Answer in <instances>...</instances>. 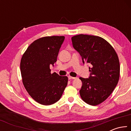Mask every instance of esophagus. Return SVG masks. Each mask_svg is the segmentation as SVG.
<instances>
[{"instance_id": "esophagus-1", "label": "esophagus", "mask_w": 131, "mask_h": 131, "mask_svg": "<svg viewBox=\"0 0 131 131\" xmlns=\"http://www.w3.org/2000/svg\"><path fill=\"white\" fill-rule=\"evenodd\" d=\"M68 79H69V80H72V79H76V77H72V76H68Z\"/></svg>"}]
</instances>
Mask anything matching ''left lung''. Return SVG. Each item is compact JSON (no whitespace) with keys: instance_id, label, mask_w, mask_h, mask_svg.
I'll return each mask as SVG.
<instances>
[{"instance_id":"left-lung-1","label":"left lung","mask_w":131,"mask_h":131,"mask_svg":"<svg viewBox=\"0 0 131 131\" xmlns=\"http://www.w3.org/2000/svg\"><path fill=\"white\" fill-rule=\"evenodd\" d=\"M73 46L81 56L83 63H90V76L80 77L81 99L88 105L96 106L110 96L118 82L119 62L110 43L101 37L78 35L72 37Z\"/></svg>"}]
</instances>
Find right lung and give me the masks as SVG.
Segmentation results:
<instances>
[{
  "mask_svg": "<svg viewBox=\"0 0 131 131\" xmlns=\"http://www.w3.org/2000/svg\"><path fill=\"white\" fill-rule=\"evenodd\" d=\"M65 36L43 37L34 41L23 54L20 63L23 83L37 102L51 105L60 99L68 84L67 76L51 73Z\"/></svg>",
  "mask_w": 131,
  "mask_h": 131,
  "instance_id": "1",
  "label": "right lung"
}]
</instances>
